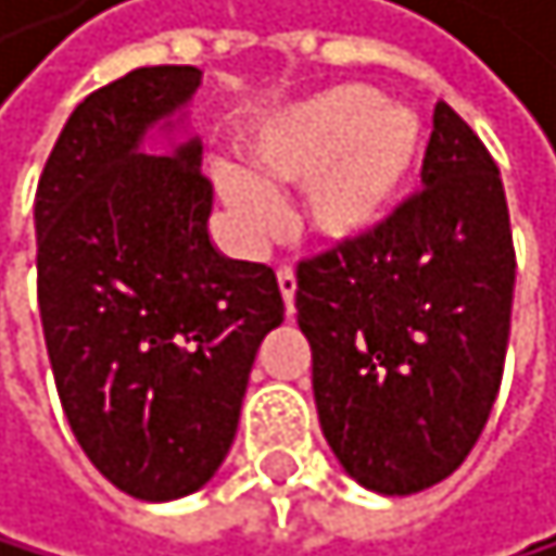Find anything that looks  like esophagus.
Returning a JSON list of instances; mask_svg holds the SVG:
<instances>
[{"instance_id": "1", "label": "esophagus", "mask_w": 556, "mask_h": 556, "mask_svg": "<svg viewBox=\"0 0 556 556\" xmlns=\"http://www.w3.org/2000/svg\"><path fill=\"white\" fill-rule=\"evenodd\" d=\"M276 280H280V293H283V303H287V316H293V300H296V273L290 266H280L276 273Z\"/></svg>"}]
</instances>
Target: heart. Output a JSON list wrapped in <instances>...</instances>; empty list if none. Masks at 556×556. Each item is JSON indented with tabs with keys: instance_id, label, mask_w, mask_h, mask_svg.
<instances>
[{
	"instance_id": "obj_1",
	"label": "heart",
	"mask_w": 556,
	"mask_h": 556,
	"mask_svg": "<svg viewBox=\"0 0 556 556\" xmlns=\"http://www.w3.org/2000/svg\"><path fill=\"white\" fill-rule=\"evenodd\" d=\"M253 173L216 163L213 179L243 247L266 243L283 223L280 189L303 186L300 219L313 240L350 247L377 232L424 156L417 113L370 86H333L266 119L250 146Z\"/></svg>"
}]
</instances>
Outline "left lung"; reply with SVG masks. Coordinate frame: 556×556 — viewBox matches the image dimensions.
I'll list each match as a JSON object with an SVG mask.
<instances>
[{"label":"left lung","instance_id":"8db88e82","mask_svg":"<svg viewBox=\"0 0 556 556\" xmlns=\"http://www.w3.org/2000/svg\"><path fill=\"white\" fill-rule=\"evenodd\" d=\"M514 269L497 163L437 102L424 193L296 269L319 427L359 486L407 497L467 460L504 377Z\"/></svg>","mask_w":556,"mask_h":556}]
</instances>
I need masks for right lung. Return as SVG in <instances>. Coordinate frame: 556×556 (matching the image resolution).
Returning <instances> with one entry per match:
<instances>
[{
  "mask_svg": "<svg viewBox=\"0 0 556 556\" xmlns=\"http://www.w3.org/2000/svg\"><path fill=\"white\" fill-rule=\"evenodd\" d=\"M197 66H146L86 96L36 189L39 316L62 410L92 467L149 504L197 494L240 427L256 350L283 324L276 273L210 243L203 142L166 156Z\"/></svg>",
  "mask_w": 556,
  "mask_h": 556,
  "instance_id": "obj_1",
  "label": "right lung"
}]
</instances>
